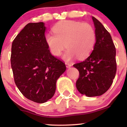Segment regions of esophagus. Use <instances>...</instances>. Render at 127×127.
Here are the masks:
<instances>
[{
    "instance_id": "esophagus-1",
    "label": "esophagus",
    "mask_w": 127,
    "mask_h": 127,
    "mask_svg": "<svg viewBox=\"0 0 127 127\" xmlns=\"http://www.w3.org/2000/svg\"><path fill=\"white\" fill-rule=\"evenodd\" d=\"M65 65H66V67L67 68L70 67L72 66V64H71L70 63H68V62H65Z\"/></svg>"
}]
</instances>
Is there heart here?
Returning a JSON list of instances; mask_svg holds the SVG:
<instances>
[{
    "label": "heart",
    "mask_w": 127,
    "mask_h": 127,
    "mask_svg": "<svg viewBox=\"0 0 127 127\" xmlns=\"http://www.w3.org/2000/svg\"><path fill=\"white\" fill-rule=\"evenodd\" d=\"M54 33H48L45 40L51 53L59 56L65 47L63 59L69 61L76 57L85 59L91 54L96 42V33L91 24L80 21L64 20L52 28Z\"/></svg>",
    "instance_id": "b5f03b06"
}]
</instances>
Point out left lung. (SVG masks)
Here are the masks:
<instances>
[{
	"label": "left lung",
	"mask_w": 127,
	"mask_h": 127,
	"mask_svg": "<svg viewBox=\"0 0 127 127\" xmlns=\"http://www.w3.org/2000/svg\"><path fill=\"white\" fill-rule=\"evenodd\" d=\"M92 18L96 33L94 49L85 60L73 64L79 72L76 88L88 97L105 93L112 85L116 72V48L111 36L97 19Z\"/></svg>",
	"instance_id": "1"
}]
</instances>
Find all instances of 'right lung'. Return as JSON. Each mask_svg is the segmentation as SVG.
I'll return each instance as SVG.
<instances>
[{
	"label": "right lung",
	"mask_w": 127,
	"mask_h": 127,
	"mask_svg": "<svg viewBox=\"0 0 127 127\" xmlns=\"http://www.w3.org/2000/svg\"><path fill=\"white\" fill-rule=\"evenodd\" d=\"M44 23L27 24L13 40L11 63L14 81L24 97L43 103L54 95L56 82L65 72L63 61L51 54Z\"/></svg>",
	"instance_id": "obj_1"
}]
</instances>
